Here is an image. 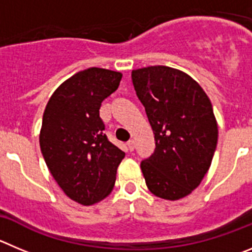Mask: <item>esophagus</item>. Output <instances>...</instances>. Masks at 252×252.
Wrapping results in <instances>:
<instances>
[{
	"instance_id": "1",
	"label": "esophagus",
	"mask_w": 252,
	"mask_h": 252,
	"mask_svg": "<svg viewBox=\"0 0 252 252\" xmlns=\"http://www.w3.org/2000/svg\"><path fill=\"white\" fill-rule=\"evenodd\" d=\"M126 145H128V149L130 150V152H133L134 148H135V142H134V140H129V142L126 143Z\"/></svg>"
}]
</instances>
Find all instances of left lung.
<instances>
[{
  "label": "left lung",
  "mask_w": 252,
  "mask_h": 252,
  "mask_svg": "<svg viewBox=\"0 0 252 252\" xmlns=\"http://www.w3.org/2000/svg\"><path fill=\"white\" fill-rule=\"evenodd\" d=\"M131 79L155 139L154 153L140 164L147 187L155 196L179 200L211 165L218 144L213 105L199 83L175 68L134 69Z\"/></svg>",
  "instance_id": "1"
}]
</instances>
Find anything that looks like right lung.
Listing matches in <instances>:
<instances>
[{"label": "right lung", "mask_w": 252, "mask_h": 252, "mask_svg": "<svg viewBox=\"0 0 252 252\" xmlns=\"http://www.w3.org/2000/svg\"><path fill=\"white\" fill-rule=\"evenodd\" d=\"M122 73L92 67L63 82L42 119L39 145L64 194L82 205L103 200L114 188L126 153L109 142L99 117L102 102L117 91Z\"/></svg>", "instance_id": "obj_1"}]
</instances>
